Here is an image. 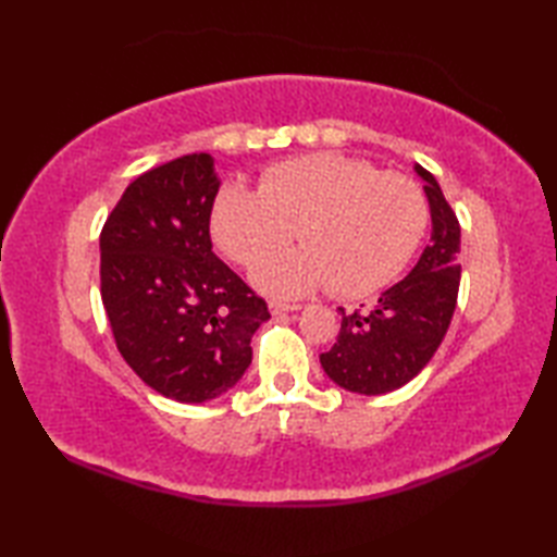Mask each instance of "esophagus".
Wrapping results in <instances>:
<instances>
[{
	"instance_id": "esophagus-1",
	"label": "esophagus",
	"mask_w": 557,
	"mask_h": 557,
	"mask_svg": "<svg viewBox=\"0 0 557 557\" xmlns=\"http://www.w3.org/2000/svg\"><path fill=\"white\" fill-rule=\"evenodd\" d=\"M292 311H299V306H294V304H280V301H270V313H272V315H285V313H292Z\"/></svg>"
}]
</instances>
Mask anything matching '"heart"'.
<instances>
[{
    "mask_svg": "<svg viewBox=\"0 0 557 557\" xmlns=\"http://www.w3.org/2000/svg\"><path fill=\"white\" fill-rule=\"evenodd\" d=\"M421 188L395 172L335 152L272 164L260 188L227 184L210 212V234L234 263L253 268L299 230L304 248L260 268L253 282L275 297L333 285L366 297L393 282L425 230Z\"/></svg>",
    "mask_w": 557,
    "mask_h": 557,
    "instance_id": "heart-1",
    "label": "heart"
}]
</instances>
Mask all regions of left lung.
I'll list each match as a JSON object with an SVG mask.
<instances>
[{"label": "left lung", "instance_id": "1", "mask_svg": "<svg viewBox=\"0 0 557 557\" xmlns=\"http://www.w3.org/2000/svg\"><path fill=\"white\" fill-rule=\"evenodd\" d=\"M431 210V242L405 280L385 289L371 311L342 315L333 349L321 354L325 375L359 395H385L407 385L435 349L453 321L459 275V222L431 172L413 164Z\"/></svg>", "mask_w": 557, "mask_h": 557}]
</instances>
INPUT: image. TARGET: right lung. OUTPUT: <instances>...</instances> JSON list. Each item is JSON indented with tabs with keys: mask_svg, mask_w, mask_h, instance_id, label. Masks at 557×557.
<instances>
[{
	"mask_svg": "<svg viewBox=\"0 0 557 557\" xmlns=\"http://www.w3.org/2000/svg\"><path fill=\"white\" fill-rule=\"evenodd\" d=\"M220 188L208 152L176 158L126 186L100 234V292L116 349L162 397L200 405L251 366L265 301L212 253Z\"/></svg>",
	"mask_w": 557,
	"mask_h": 557,
	"instance_id": "obj_1",
	"label": "right lung"
}]
</instances>
